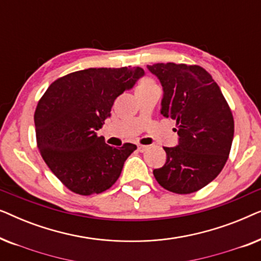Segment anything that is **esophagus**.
Here are the masks:
<instances>
[{
    "mask_svg": "<svg viewBox=\"0 0 261 261\" xmlns=\"http://www.w3.org/2000/svg\"><path fill=\"white\" fill-rule=\"evenodd\" d=\"M147 148H148V146H146V145H138L139 152H145Z\"/></svg>",
    "mask_w": 261,
    "mask_h": 261,
    "instance_id": "34e87169",
    "label": "esophagus"
}]
</instances>
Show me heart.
Listing matches in <instances>:
<instances>
[{"label": "heart", "mask_w": 261, "mask_h": 261, "mask_svg": "<svg viewBox=\"0 0 261 261\" xmlns=\"http://www.w3.org/2000/svg\"><path fill=\"white\" fill-rule=\"evenodd\" d=\"M154 84V82H153L151 78H144L140 82V84H139V88H147V87H153Z\"/></svg>", "instance_id": "b5f03b06"}]
</instances>
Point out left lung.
Returning a JSON list of instances; mask_svg holds the SVG:
<instances>
[{
  "instance_id": "obj_1",
  "label": "left lung",
  "mask_w": 261,
  "mask_h": 261,
  "mask_svg": "<svg viewBox=\"0 0 261 261\" xmlns=\"http://www.w3.org/2000/svg\"><path fill=\"white\" fill-rule=\"evenodd\" d=\"M163 85L160 113L176 121L178 145L164 147L166 162L153 170L164 189L191 194L222 171L234 137L228 103L209 72L198 65L158 63L147 65Z\"/></svg>"
}]
</instances>
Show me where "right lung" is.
I'll use <instances>...</instances> for the list:
<instances>
[{"instance_id":"1","label":"right lung","mask_w":261,"mask_h":261,"mask_svg":"<svg viewBox=\"0 0 261 261\" xmlns=\"http://www.w3.org/2000/svg\"><path fill=\"white\" fill-rule=\"evenodd\" d=\"M145 74L141 67L76 71L49 85L34 113L37 145L55 176L72 192L89 196L108 190L137 149L107 145L96 130L110 116L114 101Z\"/></svg>"}]
</instances>
